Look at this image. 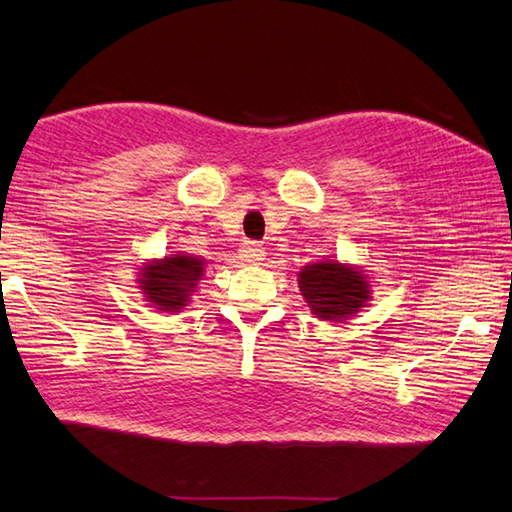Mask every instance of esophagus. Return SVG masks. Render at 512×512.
Here are the masks:
<instances>
[{"mask_svg":"<svg viewBox=\"0 0 512 512\" xmlns=\"http://www.w3.org/2000/svg\"><path fill=\"white\" fill-rule=\"evenodd\" d=\"M239 257H241V262H246V264H262L264 262V257H266V253H264V248L259 246V244H255V241H248V244H244L241 246V250H239Z\"/></svg>","mask_w":512,"mask_h":512,"instance_id":"esophagus-1","label":"esophagus"}]
</instances>
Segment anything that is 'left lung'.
Instances as JSON below:
<instances>
[{"label": "left lung", "instance_id": "obj_1", "mask_svg": "<svg viewBox=\"0 0 512 512\" xmlns=\"http://www.w3.org/2000/svg\"><path fill=\"white\" fill-rule=\"evenodd\" d=\"M297 286L313 318L345 322L360 313L371 300V280L360 266L338 259H320L297 273Z\"/></svg>", "mask_w": 512, "mask_h": 512}]
</instances>
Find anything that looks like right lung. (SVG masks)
Here are the masks:
<instances>
[{"instance_id":"add662e5","label":"right lung","mask_w":512,"mask_h":512,"mask_svg":"<svg viewBox=\"0 0 512 512\" xmlns=\"http://www.w3.org/2000/svg\"><path fill=\"white\" fill-rule=\"evenodd\" d=\"M203 273H206V259L176 250L161 259H145L138 268L136 284L145 302H150L154 309L179 313L192 302Z\"/></svg>"}]
</instances>
